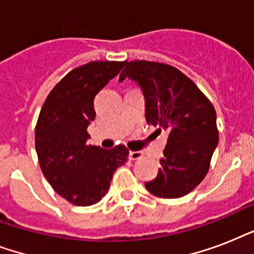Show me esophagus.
<instances>
[{"label": "esophagus", "instance_id": "esophagus-1", "mask_svg": "<svg viewBox=\"0 0 254 254\" xmlns=\"http://www.w3.org/2000/svg\"><path fill=\"white\" fill-rule=\"evenodd\" d=\"M142 157V151H129V158H130L131 161H137V159H141Z\"/></svg>", "mask_w": 254, "mask_h": 254}]
</instances>
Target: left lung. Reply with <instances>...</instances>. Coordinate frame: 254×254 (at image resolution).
I'll return each mask as SVG.
<instances>
[{
	"mask_svg": "<svg viewBox=\"0 0 254 254\" xmlns=\"http://www.w3.org/2000/svg\"><path fill=\"white\" fill-rule=\"evenodd\" d=\"M124 65L120 81L129 77L141 87L147 124L169 131L158 175L145 187L163 199L185 196L204 179L219 142L215 108L173 65L147 61Z\"/></svg>",
	"mask_w": 254,
	"mask_h": 254,
	"instance_id": "left-lung-1",
	"label": "left lung"
}]
</instances>
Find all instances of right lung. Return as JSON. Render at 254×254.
Instances as JSON below:
<instances>
[{
    "mask_svg": "<svg viewBox=\"0 0 254 254\" xmlns=\"http://www.w3.org/2000/svg\"><path fill=\"white\" fill-rule=\"evenodd\" d=\"M125 62H91L69 71L50 92L35 127L42 173L55 191L75 205H92L108 192L116 169L127 161L124 145L105 150L88 145L96 117L93 100Z\"/></svg>",
    "mask_w": 254,
    "mask_h": 254,
    "instance_id": "right-lung-1",
    "label": "right lung"
}]
</instances>
